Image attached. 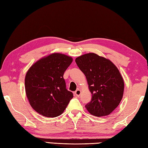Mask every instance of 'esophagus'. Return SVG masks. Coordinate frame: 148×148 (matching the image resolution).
<instances>
[{
  "label": "esophagus",
  "mask_w": 148,
  "mask_h": 148,
  "mask_svg": "<svg viewBox=\"0 0 148 148\" xmlns=\"http://www.w3.org/2000/svg\"><path fill=\"white\" fill-rule=\"evenodd\" d=\"M81 90L79 89H77V90H76V92H75V95L77 97H79L81 95Z\"/></svg>",
  "instance_id": "esophagus-1"
}]
</instances>
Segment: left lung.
<instances>
[{
  "label": "left lung",
  "mask_w": 148,
  "mask_h": 148,
  "mask_svg": "<svg viewBox=\"0 0 148 148\" xmlns=\"http://www.w3.org/2000/svg\"><path fill=\"white\" fill-rule=\"evenodd\" d=\"M76 62L85 75L92 94L85 108L93 116H108L117 108L123 98L124 80L116 66L109 59L93 53L76 58Z\"/></svg>",
  "instance_id": "1"
}]
</instances>
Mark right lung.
I'll use <instances>...</instances> for the list:
<instances>
[{
    "mask_svg": "<svg viewBox=\"0 0 148 148\" xmlns=\"http://www.w3.org/2000/svg\"><path fill=\"white\" fill-rule=\"evenodd\" d=\"M72 57L54 53L37 61L28 70L25 87L31 107L46 117L62 114L73 93L66 89L64 74Z\"/></svg>",
    "mask_w": 148,
    "mask_h": 148,
    "instance_id": "add662e5",
    "label": "right lung"
}]
</instances>
